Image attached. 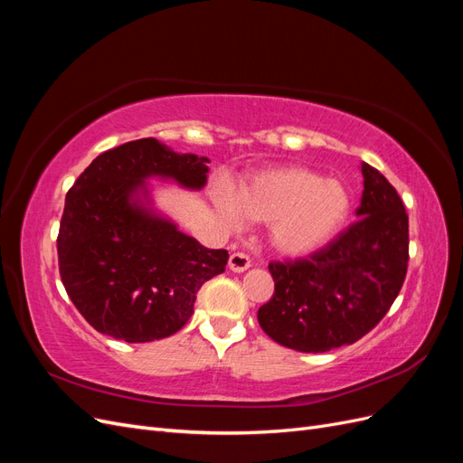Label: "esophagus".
Segmentation results:
<instances>
[{
  "label": "esophagus",
  "mask_w": 463,
  "mask_h": 463,
  "mask_svg": "<svg viewBox=\"0 0 463 463\" xmlns=\"http://www.w3.org/2000/svg\"><path fill=\"white\" fill-rule=\"evenodd\" d=\"M228 266H230V270H233V272H245L250 266V259L243 253H232L230 260H228Z\"/></svg>",
  "instance_id": "obj_1"
}]
</instances>
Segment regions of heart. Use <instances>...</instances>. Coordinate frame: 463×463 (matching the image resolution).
<instances>
[{
  "label": "heart",
  "instance_id": "b5f03b06",
  "mask_svg": "<svg viewBox=\"0 0 463 463\" xmlns=\"http://www.w3.org/2000/svg\"><path fill=\"white\" fill-rule=\"evenodd\" d=\"M220 216L240 223L243 214L270 223V245L284 255H305L328 243L352 210L349 191L338 179H325L303 165L272 167L237 191L214 193Z\"/></svg>",
  "mask_w": 463,
  "mask_h": 463
}]
</instances>
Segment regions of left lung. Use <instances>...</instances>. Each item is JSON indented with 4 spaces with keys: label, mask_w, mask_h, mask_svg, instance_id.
Returning a JSON list of instances; mask_svg holds the SVG:
<instances>
[{
    "label": "left lung",
    "mask_w": 463,
    "mask_h": 463,
    "mask_svg": "<svg viewBox=\"0 0 463 463\" xmlns=\"http://www.w3.org/2000/svg\"><path fill=\"white\" fill-rule=\"evenodd\" d=\"M357 220L305 259L272 260L274 296L259 309L270 338L305 354L355 344L390 311L408 274L410 218L398 191L361 164Z\"/></svg>",
    "instance_id": "left-lung-1"
}]
</instances>
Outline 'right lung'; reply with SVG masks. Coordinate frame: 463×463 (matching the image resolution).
I'll return each mask as SVG.
<instances>
[{
	"label": "right lung",
	"mask_w": 463,
	"mask_h": 463,
	"mask_svg": "<svg viewBox=\"0 0 463 463\" xmlns=\"http://www.w3.org/2000/svg\"><path fill=\"white\" fill-rule=\"evenodd\" d=\"M206 162L138 138L102 152L67 191L60 276L94 330L129 344L167 338L191 318L201 286L226 270V249H206L129 203L150 175L201 189Z\"/></svg>",
	"instance_id": "obj_1"
}]
</instances>
